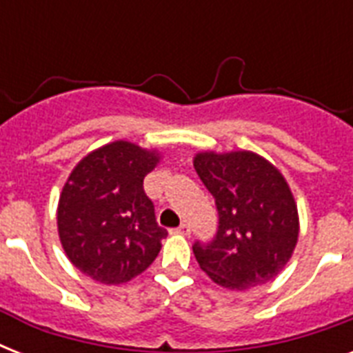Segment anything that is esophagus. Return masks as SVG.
I'll return each mask as SVG.
<instances>
[{
	"instance_id": "esophagus-1",
	"label": "esophagus",
	"mask_w": 353,
	"mask_h": 353,
	"mask_svg": "<svg viewBox=\"0 0 353 353\" xmlns=\"http://www.w3.org/2000/svg\"><path fill=\"white\" fill-rule=\"evenodd\" d=\"M174 232H176V234L188 236L190 234V225H188V223H181V225L177 227V229H174Z\"/></svg>"
}]
</instances>
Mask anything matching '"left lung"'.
I'll return each mask as SVG.
<instances>
[{"label": "left lung", "mask_w": 353, "mask_h": 353, "mask_svg": "<svg viewBox=\"0 0 353 353\" xmlns=\"http://www.w3.org/2000/svg\"><path fill=\"white\" fill-rule=\"evenodd\" d=\"M194 168L218 210L214 238L192 245L199 268L229 290L274 279L299 238L295 199L282 174L252 152H203Z\"/></svg>", "instance_id": "obj_1"}]
</instances>
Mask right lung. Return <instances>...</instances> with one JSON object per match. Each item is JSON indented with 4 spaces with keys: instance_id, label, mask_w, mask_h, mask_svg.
I'll list each match as a JSON object with an SVG mask.
<instances>
[{
    "instance_id": "add662e5",
    "label": "right lung",
    "mask_w": 353,
    "mask_h": 353,
    "mask_svg": "<svg viewBox=\"0 0 353 353\" xmlns=\"http://www.w3.org/2000/svg\"><path fill=\"white\" fill-rule=\"evenodd\" d=\"M157 161L155 152L115 141L71 172L58 203V234L74 268L97 282H128L159 254L168 232L143 187Z\"/></svg>"
}]
</instances>
